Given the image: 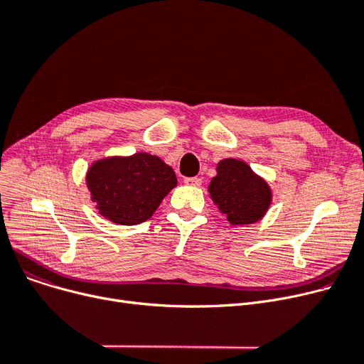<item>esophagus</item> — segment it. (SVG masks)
Listing matches in <instances>:
<instances>
[{
    "mask_svg": "<svg viewBox=\"0 0 364 364\" xmlns=\"http://www.w3.org/2000/svg\"><path fill=\"white\" fill-rule=\"evenodd\" d=\"M184 183H186L187 186L199 187V186L202 184V178H199V177H188V178H186V180H184Z\"/></svg>",
    "mask_w": 364,
    "mask_h": 364,
    "instance_id": "esophagus-1",
    "label": "esophagus"
}]
</instances>
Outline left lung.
Masks as SVG:
<instances>
[{"instance_id": "8db88e82", "label": "left lung", "mask_w": 364, "mask_h": 364, "mask_svg": "<svg viewBox=\"0 0 364 364\" xmlns=\"http://www.w3.org/2000/svg\"><path fill=\"white\" fill-rule=\"evenodd\" d=\"M208 190L233 225L257 223L272 203L269 184L254 174L250 165L236 159H224L217 165V176Z\"/></svg>"}]
</instances>
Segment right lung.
Listing matches in <instances>:
<instances>
[{
    "mask_svg": "<svg viewBox=\"0 0 364 364\" xmlns=\"http://www.w3.org/2000/svg\"><path fill=\"white\" fill-rule=\"evenodd\" d=\"M87 186L99 214L134 225L149 220L177 186L176 172L149 153L97 161L88 169Z\"/></svg>",
    "mask_w": 364,
    "mask_h": 364,
    "instance_id": "1",
    "label": "right lung"
}]
</instances>
